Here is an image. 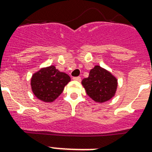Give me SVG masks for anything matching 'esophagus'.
Returning a JSON list of instances; mask_svg holds the SVG:
<instances>
[{
	"label": "esophagus",
	"mask_w": 152,
	"mask_h": 152,
	"mask_svg": "<svg viewBox=\"0 0 152 152\" xmlns=\"http://www.w3.org/2000/svg\"><path fill=\"white\" fill-rule=\"evenodd\" d=\"M73 80H77V81H80V80H81V78H80V76H76V77H73Z\"/></svg>",
	"instance_id": "obj_1"
}]
</instances>
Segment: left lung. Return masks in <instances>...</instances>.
<instances>
[{"label":"left lung","mask_w":152,"mask_h":152,"mask_svg":"<svg viewBox=\"0 0 152 152\" xmlns=\"http://www.w3.org/2000/svg\"><path fill=\"white\" fill-rule=\"evenodd\" d=\"M87 94L95 102H104L115 95L117 80L107 70L95 66L90 70L87 78L82 80Z\"/></svg>","instance_id":"obj_1"}]
</instances>
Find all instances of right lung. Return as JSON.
I'll list each match as a JSON object with an SVG mask.
<instances>
[{
	"instance_id": "1",
	"label": "right lung",
	"mask_w": 152,
	"mask_h": 152,
	"mask_svg": "<svg viewBox=\"0 0 152 152\" xmlns=\"http://www.w3.org/2000/svg\"><path fill=\"white\" fill-rule=\"evenodd\" d=\"M71 80L70 76L57 70L54 66L42 68L35 73L31 80L32 92L44 102H53L63 93Z\"/></svg>"
}]
</instances>
